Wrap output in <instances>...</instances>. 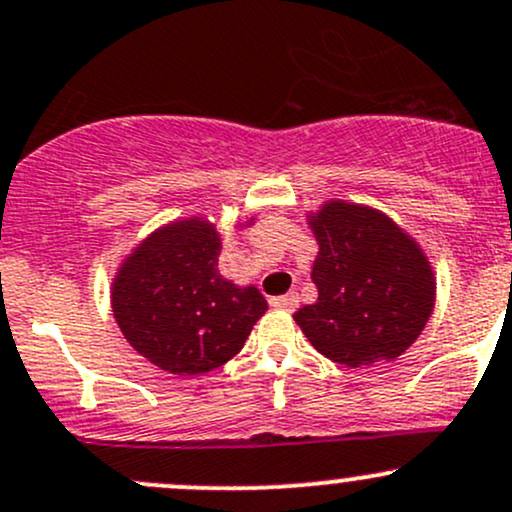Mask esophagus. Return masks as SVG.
<instances>
[{
  "label": "esophagus",
  "instance_id": "1",
  "mask_svg": "<svg viewBox=\"0 0 512 512\" xmlns=\"http://www.w3.org/2000/svg\"><path fill=\"white\" fill-rule=\"evenodd\" d=\"M270 304L274 309H282V311H294L299 306V294L297 292H289L284 297H274Z\"/></svg>",
  "mask_w": 512,
  "mask_h": 512
}]
</instances>
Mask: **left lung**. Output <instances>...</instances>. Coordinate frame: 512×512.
<instances>
[{
	"instance_id": "obj_1",
	"label": "left lung",
	"mask_w": 512,
	"mask_h": 512,
	"mask_svg": "<svg viewBox=\"0 0 512 512\" xmlns=\"http://www.w3.org/2000/svg\"><path fill=\"white\" fill-rule=\"evenodd\" d=\"M319 242V299L294 314L321 355L348 368L400 358L427 326L437 277L419 242L390 215L363 203L326 201L309 213Z\"/></svg>"
}]
</instances>
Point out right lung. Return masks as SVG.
<instances>
[{
    "instance_id": "obj_1",
    "label": "right lung",
    "mask_w": 512,
    "mask_h": 512,
    "mask_svg": "<svg viewBox=\"0 0 512 512\" xmlns=\"http://www.w3.org/2000/svg\"><path fill=\"white\" fill-rule=\"evenodd\" d=\"M220 247V233L203 215L171 220L139 242L112 279L122 336L166 373L201 375L225 365L267 311L260 289L218 272Z\"/></svg>"
}]
</instances>
